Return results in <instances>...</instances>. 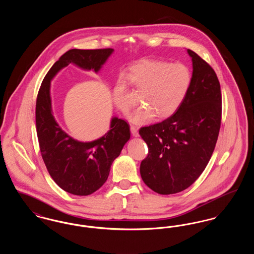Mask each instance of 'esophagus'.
<instances>
[{
	"label": "esophagus",
	"mask_w": 254,
	"mask_h": 254,
	"mask_svg": "<svg viewBox=\"0 0 254 254\" xmlns=\"http://www.w3.org/2000/svg\"><path fill=\"white\" fill-rule=\"evenodd\" d=\"M130 131L132 133V135L134 137H138V136H139V132H138V129H137L136 127L131 126V127H130Z\"/></svg>",
	"instance_id": "34e87169"
}]
</instances>
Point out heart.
<instances>
[{"label":"heart","mask_w":254,"mask_h":254,"mask_svg":"<svg viewBox=\"0 0 254 254\" xmlns=\"http://www.w3.org/2000/svg\"><path fill=\"white\" fill-rule=\"evenodd\" d=\"M130 82L142 91L140 102L144 105L128 115L132 124H148L157 115L166 119L173 115L188 95L192 75L188 65L182 63L170 64L164 61H144L133 65L129 74ZM115 107L127 113L132 106L127 95V83L119 79L112 90Z\"/></svg>","instance_id":"1"}]
</instances>
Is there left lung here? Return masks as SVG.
Wrapping results in <instances>:
<instances>
[{
	"mask_svg": "<svg viewBox=\"0 0 254 254\" xmlns=\"http://www.w3.org/2000/svg\"><path fill=\"white\" fill-rule=\"evenodd\" d=\"M192 81L179 109L168 119L141 127L148 155L140 166L145 185L159 194L185 190L202 174L221 126L220 83L212 67L190 49Z\"/></svg>",
	"mask_w": 254,
	"mask_h": 254,
	"instance_id": "8db88e82",
	"label": "left lung"
}]
</instances>
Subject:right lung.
I'll list each match as a JSON object with an SVG mask.
<instances>
[{
    "mask_svg": "<svg viewBox=\"0 0 254 254\" xmlns=\"http://www.w3.org/2000/svg\"><path fill=\"white\" fill-rule=\"evenodd\" d=\"M114 49H70L62 55L46 75L36 102V130L40 150L50 176L68 193L85 196L107 181L113 161L130 138L129 125L118 117L110 120L109 131L91 142H81L65 132L56 121L50 84L57 73L73 64L98 73Z\"/></svg>",
    "mask_w": 254,
    "mask_h": 254,
    "instance_id": "add662e5",
    "label": "right lung"
}]
</instances>
